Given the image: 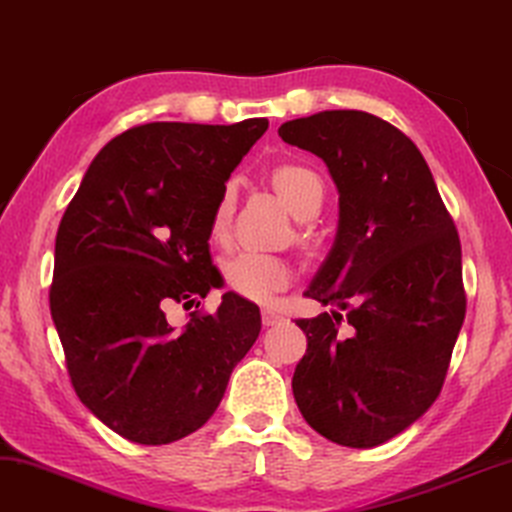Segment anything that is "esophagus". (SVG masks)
<instances>
[{
	"mask_svg": "<svg viewBox=\"0 0 512 512\" xmlns=\"http://www.w3.org/2000/svg\"><path fill=\"white\" fill-rule=\"evenodd\" d=\"M282 322H285V317H282L280 312L269 310V308L262 310V324L266 326V329H269V326H278V324H282Z\"/></svg>",
	"mask_w": 512,
	"mask_h": 512,
	"instance_id": "obj_1",
	"label": "esophagus"
}]
</instances>
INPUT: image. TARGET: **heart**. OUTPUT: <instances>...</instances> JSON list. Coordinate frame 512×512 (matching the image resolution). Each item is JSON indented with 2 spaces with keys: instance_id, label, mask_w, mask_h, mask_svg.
Wrapping results in <instances>:
<instances>
[{
  "instance_id": "obj_1",
  "label": "heart",
  "mask_w": 512,
  "mask_h": 512,
  "mask_svg": "<svg viewBox=\"0 0 512 512\" xmlns=\"http://www.w3.org/2000/svg\"><path fill=\"white\" fill-rule=\"evenodd\" d=\"M271 186L276 188L280 200L296 218H312L322 209L324 202V181L315 170L299 163H282L271 170ZM234 211V190L227 186L220 193L216 209L211 216V234L223 239L230 230ZM225 280L236 294L243 299L269 303L280 289L292 282V266L285 259L262 255V253H241L225 264Z\"/></svg>"
}]
</instances>
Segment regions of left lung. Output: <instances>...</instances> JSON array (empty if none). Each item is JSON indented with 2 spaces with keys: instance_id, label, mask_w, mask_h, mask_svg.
Segmentation results:
<instances>
[{
  "instance_id": "obj_1",
  "label": "left lung",
  "mask_w": 512,
  "mask_h": 512,
  "mask_svg": "<svg viewBox=\"0 0 512 512\" xmlns=\"http://www.w3.org/2000/svg\"><path fill=\"white\" fill-rule=\"evenodd\" d=\"M278 135L322 158L340 193L338 234L305 292L338 310L296 319L308 349L294 400L333 444L379 446L444 386L467 312L460 236L423 154L388 121L326 110Z\"/></svg>"
}]
</instances>
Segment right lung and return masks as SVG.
I'll return each instance as SVG.
<instances>
[{
    "label": "right lung",
    "instance_id": "right-lung-1",
    "mask_svg": "<svg viewBox=\"0 0 512 512\" xmlns=\"http://www.w3.org/2000/svg\"><path fill=\"white\" fill-rule=\"evenodd\" d=\"M269 128L154 121L128 128L91 160L61 218L50 312L82 404L121 437L160 446L188 437L223 400L232 370L255 345L262 317L227 292L197 308L220 273L211 216L225 181Z\"/></svg>",
    "mask_w": 512,
    "mask_h": 512
}]
</instances>
